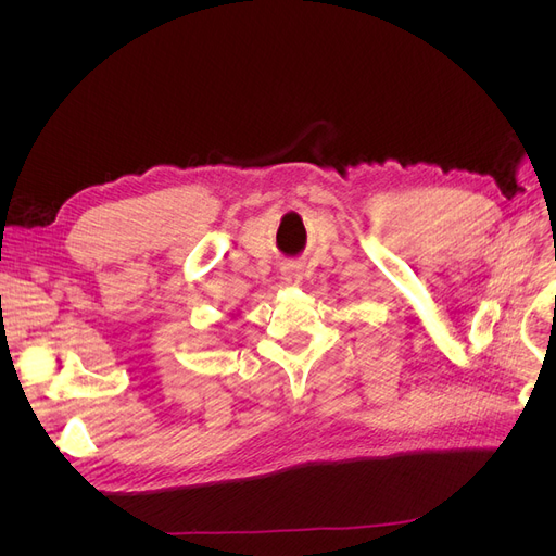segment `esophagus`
<instances>
[{"instance_id":"1","label":"esophagus","mask_w":556,"mask_h":556,"mask_svg":"<svg viewBox=\"0 0 556 556\" xmlns=\"http://www.w3.org/2000/svg\"><path fill=\"white\" fill-rule=\"evenodd\" d=\"M281 275H283V281H286L288 286H298V283L302 281V273H300L298 266H283V268H281Z\"/></svg>"}]
</instances>
